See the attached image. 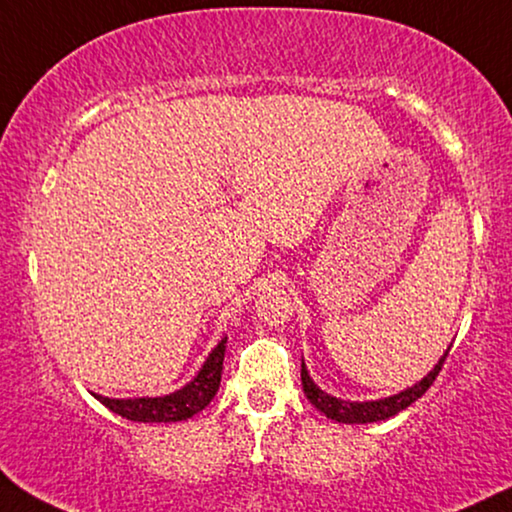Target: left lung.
<instances>
[{
  "label": "left lung",
  "mask_w": 512,
  "mask_h": 512,
  "mask_svg": "<svg viewBox=\"0 0 512 512\" xmlns=\"http://www.w3.org/2000/svg\"><path fill=\"white\" fill-rule=\"evenodd\" d=\"M446 356H448V352L441 356V361L434 365V370L430 372V375L418 381L416 386H411V388H407V391H402L398 395H391V398L375 400V402H345V400L333 398V395L324 393L322 388H319L315 381L310 379L308 370H305L303 363H301V384H303L305 398L315 404V407L322 411L326 418H333V421H338V423H377V421H384V418L400 414V411L407 409L411 402H416L418 398H421L427 388L432 386V381L437 379L441 365H444V361H446Z\"/></svg>",
  "instance_id": "8db88e82"
}]
</instances>
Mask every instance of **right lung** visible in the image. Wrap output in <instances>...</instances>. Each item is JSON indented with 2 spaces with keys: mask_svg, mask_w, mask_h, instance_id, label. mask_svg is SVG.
<instances>
[{
  "mask_svg": "<svg viewBox=\"0 0 512 512\" xmlns=\"http://www.w3.org/2000/svg\"><path fill=\"white\" fill-rule=\"evenodd\" d=\"M225 338L220 345L209 354L207 363L197 372V377L181 388L177 393L163 395V398H133V400H114L96 395L94 398L105 404L114 414L128 421L137 423H177L186 421V418L195 416L213 400L218 386L220 375H223V358H225Z\"/></svg>",
  "mask_w": 512,
  "mask_h": 512,
  "instance_id": "right-lung-1",
  "label": "right lung"
}]
</instances>
